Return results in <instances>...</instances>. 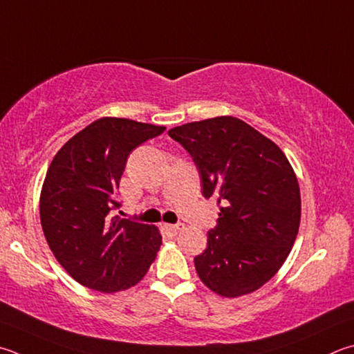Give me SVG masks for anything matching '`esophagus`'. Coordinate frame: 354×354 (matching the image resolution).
<instances>
[{
    "label": "esophagus",
    "instance_id": "obj_1",
    "mask_svg": "<svg viewBox=\"0 0 354 354\" xmlns=\"http://www.w3.org/2000/svg\"><path fill=\"white\" fill-rule=\"evenodd\" d=\"M171 235H178L183 230V224H165L164 226Z\"/></svg>",
    "mask_w": 354,
    "mask_h": 354
}]
</instances>
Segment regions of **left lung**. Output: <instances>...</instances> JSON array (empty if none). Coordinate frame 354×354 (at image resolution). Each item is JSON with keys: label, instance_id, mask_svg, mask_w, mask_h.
Listing matches in <instances>:
<instances>
[{"label": "left lung", "instance_id": "8db88e82", "mask_svg": "<svg viewBox=\"0 0 354 354\" xmlns=\"http://www.w3.org/2000/svg\"><path fill=\"white\" fill-rule=\"evenodd\" d=\"M204 198L220 205L207 248L195 257L203 283L223 297L254 292L283 265L299 232L300 189L285 153L232 115L175 127Z\"/></svg>", "mask_w": 354, "mask_h": 354}]
</instances>
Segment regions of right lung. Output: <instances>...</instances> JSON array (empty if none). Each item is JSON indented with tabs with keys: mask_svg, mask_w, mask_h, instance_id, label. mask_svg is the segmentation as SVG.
I'll list each match as a JSON object with an SVG mask.
<instances>
[{
	"mask_svg": "<svg viewBox=\"0 0 354 354\" xmlns=\"http://www.w3.org/2000/svg\"><path fill=\"white\" fill-rule=\"evenodd\" d=\"M165 127L102 118L62 147L40 196L41 227L57 261L80 285L100 292L139 283L162 244L158 227L108 214L130 153Z\"/></svg>",
	"mask_w": 354,
	"mask_h": 354,
	"instance_id": "add662e5",
	"label": "right lung"
}]
</instances>
